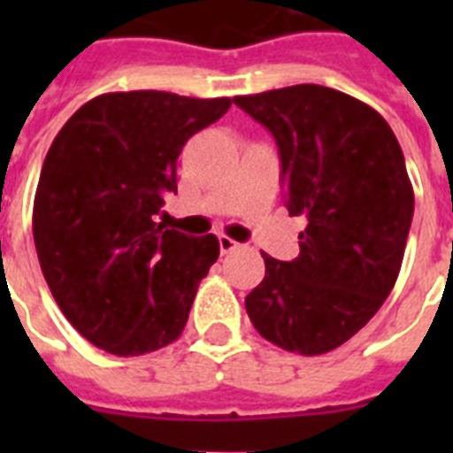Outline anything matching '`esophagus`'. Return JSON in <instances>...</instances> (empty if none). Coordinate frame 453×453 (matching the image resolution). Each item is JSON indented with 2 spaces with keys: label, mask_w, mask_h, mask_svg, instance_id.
Masks as SVG:
<instances>
[{
  "label": "esophagus",
  "mask_w": 453,
  "mask_h": 453,
  "mask_svg": "<svg viewBox=\"0 0 453 453\" xmlns=\"http://www.w3.org/2000/svg\"><path fill=\"white\" fill-rule=\"evenodd\" d=\"M219 244H220V254H233L234 249L240 247V244H237L233 237H227V234H220Z\"/></svg>",
  "instance_id": "esophagus-1"
}]
</instances>
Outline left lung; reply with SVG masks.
Here are the masks:
<instances>
[{"label":"left lung","mask_w":453,"mask_h":453,"mask_svg":"<svg viewBox=\"0 0 453 453\" xmlns=\"http://www.w3.org/2000/svg\"><path fill=\"white\" fill-rule=\"evenodd\" d=\"M234 103L275 136L289 216H305L301 254H263L265 277L247 296L265 341L324 355L372 319L400 275L414 188L388 122L336 88L296 84Z\"/></svg>","instance_id":"obj_1"}]
</instances>
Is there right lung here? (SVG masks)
I'll return each mask as SVG.
<instances>
[{
  "label": "right lung",
  "instance_id": "1",
  "mask_svg": "<svg viewBox=\"0 0 453 453\" xmlns=\"http://www.w3.org/2000/svg\"><path fill=\"white\" fill-rule=\"evenodd\" d=\"M230 98L115 91L84 103L53 138L39 173L32 234L44 280L67 322L96 348L136 357L173 343L216 234L166 230L188 138L226 115Z\"/></svg>",
  "mask_w": 453,
  "mask_h": 453
}]
</instances>
